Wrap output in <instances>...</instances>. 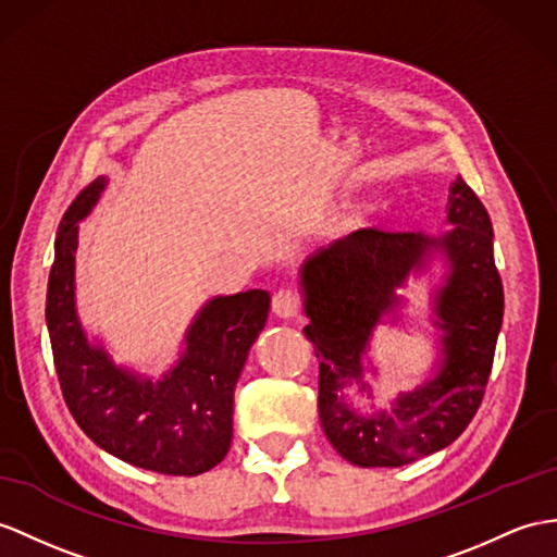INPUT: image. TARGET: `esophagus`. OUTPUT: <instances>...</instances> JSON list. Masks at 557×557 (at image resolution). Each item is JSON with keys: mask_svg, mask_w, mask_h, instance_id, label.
<instances>
[{"mask_svg": "<svg viewBox=\"0 0 557 557\" xmlns=\"http://www.w3.org/2000/svg\"><path fill=\"white\" fill-rule=\"evenodd\" d=\"M271 309L281 319H293L300 314V297L293 288H278L274 293V300H271Z\"/></svg>", "mask_w": 557, "mask_h": 557, "instance_id": "1", "label": "esophagus"}]
</instances>
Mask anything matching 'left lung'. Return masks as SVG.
Here are the masks:
<instances>
[{"mask_svg":"<svg viewBox=\"0 0 557 557\" xmlns=\"http://www.w3.org/2000/svg\"><path fill=\"white\" fill-rule=\"evenodd\" d=\"M440 236L425 232L359 228L311 255L300 271L309 323L305 335L319 359V418L325 437L359 468H399L458 440L478 413L490 381L496 337L504 321V286L494 264V228L480 198L456 176ZM441 257L437 258L436 255ZM445 262L433 289V315L443 331L433 377L400 393L389 410H357L346 389L375 371L368 361L372 333L400 318L409 275L431 260Z\"/></svg>","mask_w":557,"mask_h":557,"instance_id":"obj_1","label":"left lung"}]
</instances>
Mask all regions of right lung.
<instances>
[{
  "instance_id": "obj_1",
  "label": "right lung",
  "mask_w": 557,
  "mask_h": 557,
  "mask_svg": "<svg viewBox=\"0 0 557 557\" xmlns=\"http://www.w3.org/2000/svg\"><path fill=\"white\" fill-rule=\"evenodd\" d=\"M108 180L97 176L65 210L53 243L47 329L63 399L103 451L160 474L208 472L234 435V389L262 333L271 295L252 288L216 295L186 329L182 355L158 381L117 366L77 317L75 252L79 222Z\"/></svg>"
}]
</instances>
